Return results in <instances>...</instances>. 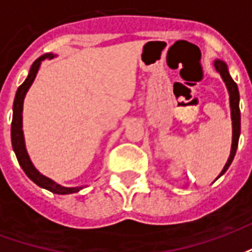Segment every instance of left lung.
<instances>
[{
  "label": "left lung",
  "mask_w": 252,
  "mask_h": 252,
  "mask_svg": "<svg viewBox=\"0 0 252 252\" xmlns=\"http://www.w3.org/2000/svg\"><path fill=\"white\" fill-rule=\"evenodd\" d=\"M215 67H216L217 72H220V75L224 79V82L227 85L228 92H229V102H231V117H232V128H233V136H232V150H231V155H229V159H228L227 164L224 166L221 174L219 177H221L225 171L228 170V167L231 166L233 160V157L236 154V148H238L239 143V136H240V109H239V90L238 85L235 83L229 72H228L227 64L221 61H216L215 62ZM217 177V178H219Z\"/></svg>",
  "instance_id": "obj_1"
}]
</instances>
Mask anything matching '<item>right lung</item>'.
I'll use <instances>...</instances> for the list:
<instances>
[{
    "mask_svg": "<svg viewBox=\"0 0 252 252\" xmlns=\"http://www.w3.org/2000/svg\"><path fill=\"white\" fill-rule=\"evenodd\" d=\"M51 58H54V55H51V54H46V55H41L40 58H37L35 62H33V64H32V67H31L30 74H28L27 79L17 89V93H16L13 102V119H12V129H10L12 146H13L14 154L17 157L20 166L23 167L25 174L28 175L31 180L35 182L36 185L50 190L52 193H57V194H70V193H77L78 190H81L82 188H64V186L55 184L54 181L47 178L44 175H41L33 167V164L30 160V157H28L27 150H25L24 135H23V129H21V126H23V116H21V112H23V102H24L25 93L28 92V89H30V86L33 82L36 74H37V70L40 67V63L44 59H51Z\"/></svg>",
    "mask_w": 252,
    "mask_h": 252,
    "instance_id": "add662e5",
    "label": "right lung"
}]
</instances>
